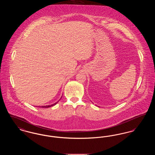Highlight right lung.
I'll use <instances>...</instances> for the list:
<instances>
[{"label": "right lung", "mask_w": 155, "mask_h": 155, "mask_svg": "<svg viewBox=\"0 0 155 155\" xmlns=\"http://www.w3.org/2000/svg\"><path fill=\"white\" fill-rule=\"evenodd\" d=\"M62 97V96H61ZM60 98V99H61ZM59 102V101H58L57 102H56V103H53V104H51V105H47V106H40L41 107H45V108H48V107H52V106H54L55 104H56L57 103H58Z\"/></svg>", "instance_id": "add662e5"}]
</instances>
